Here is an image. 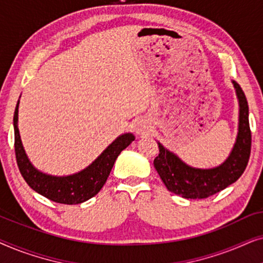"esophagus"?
I'll return each mask as SVG.
<instances>
[{
    "instance_id": "obj_1",
    "label": "esophagus",
    "mask_w": 263,
    "mask_h": 263,
    "mask_svg": "<svg viewBox=\"0 0 263 263\" xmlns=\"http://www.w3.org/2000/svg\"><path fill=\"white\" fill-rule=\"evenodd\" d=\"M134 130L138 134H145V133L148 132V125L143 120H139L134 123Z\"/></svg>"
}]
</instances>
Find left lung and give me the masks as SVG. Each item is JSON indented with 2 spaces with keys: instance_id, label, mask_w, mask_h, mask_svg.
<instances>
[{
  "instance_id": "left-lung-1",
  "label": "left lung",
  "mask_w": 263,
  "mask_h": 263,
  "mask_svg": "<svg viewBox=\"0 0 263 263\" xmlns=\"http://www.w3.org/2000/svg\"><path fill=\"white\" fill-rule=\"evenodd\" d=\"M239 100L238 135L230 157L220 166L195 168L183 163L177 156L158 142L159 156L153 164L161 181L171 193L185 199H206L235 183L246 170L251 151L249 107L240 86L233 81Z\"/></svg>"
}]
</instances>
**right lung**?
I'll return each mask as SVG.
<instances>
[{"instance_id":"add662e5","label":"right lung","mask_w":263,"mask_h":263,"mask_svg":"<svg viewBox=\"0 0 263 263\" xmlns=\"http://www.w3.org/2000/svg\"><path fill=\"white\" fill-rule=\"evenodd\" d=\"M17 106L14 112V148L20 174L34 192L57 203L78 204L97 195L105 184L117 157L135 139L130 133L121 135L88 167L78 174L67 177L45 175L32 166L25 153L17 129Z\"/></svg>"}]
</instances>
